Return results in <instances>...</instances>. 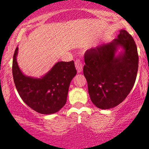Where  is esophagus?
Returning a JSON list of instances; mask_svg holds the SVG:
<instances>
[{
	"mask_svg": "<svg viewBox=\"0 0 149 149\" xmlns=\"http://www.w3.org/2000/svg\"><path fill=\"white\" fill-rule=\"evenodd\" d=\"M75 65H76L78 73H81L83 70V63L80 59H77L75 61Z\"/></svg>",
	"mask_w": 149,
	"mask_h": 149,
	"instance_id": "esophagus-1",
	"label": "esophagus"
}]
</instances>
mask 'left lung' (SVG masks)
Here are the masks:
<instances>
[{
    "label": "left lung",
    "mask_w": 149,
    "mask_h": 149,
    "mask_svg": "<svg viewBox=\"0 0 149 149\" xmlns=\"http://www.w3.org/2000/svg\"><path fill=\"white\" fill-rule=\"evenodd\" d=\"M121 46L123 50L115 56ZM84 74L93 104L108 109L120 104L134 86L139 68L137 46L124 29L112 42L86 51Z\"/></svg>",
    "instance_id": "1"
}]
</instances>
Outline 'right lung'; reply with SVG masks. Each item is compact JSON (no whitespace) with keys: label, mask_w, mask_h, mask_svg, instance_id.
<instances>
[{"label":"right lung","mask_w":149,"mask_h":149,"mask_svg":"<svg viewBox=\"0 0 149 149\" xmlns=\"http://www.w3.org/2000/svg\"><path fill=\"white\" fill-rule=\"evenodd\" d=\"M18 47L13 54L12 73L21 98L40 114L58 112L65 104L70 83L77 73L73 61L58 62L44 76L37 79L22 73L16 61Z\"/></svg>","instance_id":"1"}]
</instances>
